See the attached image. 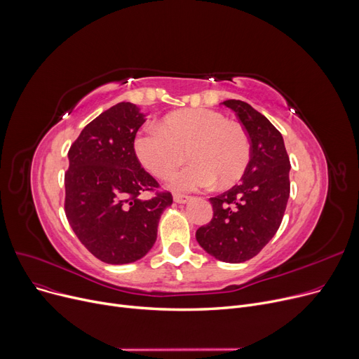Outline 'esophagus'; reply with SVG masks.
<instances>
[{
  "label": "esophagus",
  "instance_id": "1",
  "mask_svg": "<svg viewBox=\"0 0 359 359\" xmlns=\"http://www.w3.org/2000/svg\"><path fill=\"white\" fill-rule=\"evenodd\" d=\"M189 200H191V197H189V196H185V194H174V201H175V203L184 204V203H188Z\"/></svg>",
  "mask_w": 359,
  "mask_h": 359
}]
</instances>
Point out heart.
<instances>
[{
    "instance_id": "b5f03b06",
    "label": "heart",
    "mask_w": 359,
    "mask_h": 359,
    "mask_svg": "<svg viewBox=\"0 0 359 359\" xmlns=\"http://www.w3.org/2000/svg\"><path fill=\"white\" fill-rule=\"evenodd\" d=\"M139 161L158 178H166L184 161L193 162L171 177L175 189H197L217 180L236 182L250 159V140L243 126L210 109L168 114L161 128L144 129L135 142Z\"/></svg>"
}]
</instances>
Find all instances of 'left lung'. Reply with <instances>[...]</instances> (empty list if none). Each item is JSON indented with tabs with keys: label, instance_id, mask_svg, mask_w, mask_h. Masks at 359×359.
I'll return each instance as SVG.
<instances>
[{
	"label": "left lung",
	"instance_id": "1",
	"mask_svg": "<svg viewBox=\"0 0 359 359\" xmlns=\"http://www.w3.org/2000/svg\"><path fill=\"white\" fill-rule=\"evenodd\" d=\"M233 110L250 140V159L239 184L212 197L213 217L196 231L200 246L230 264L258 255L283 222L290 197V158L281 133L241 100L222 102Z\"/></svg>",
	"mask_w": 359,
	"mask_h": 359
}]
</instances>
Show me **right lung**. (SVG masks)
Masks as SVG:
<instances>
[{"label": "right lung", "instance_id": "obj_1", "mask_svg": "<svg viewBox=\"0 0 359 359\" xmlns=\"http://www.w3.org/2000/svg\"><path fill=\"white\" fill-rule=\"evenodd\" d=\"M144 116L118 102L88 123L71 144L65 172V215L76 238L105 264L143 258L156 241L172 194L140 166L135 137ZM143 192L153 197L142 199Z\"/></svg>", "mask_w": 359, "mask_h": 359}]
</instances>
